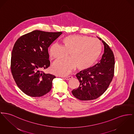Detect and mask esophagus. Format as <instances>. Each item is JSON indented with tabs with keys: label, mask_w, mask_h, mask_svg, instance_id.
<instances>
[{
	"label": "esophagus",
	"mask_w": 134,
	"mask_h": 134,
	"mask_svg": "<svg viewBox=\"0 0 134 134\" xmlns=\"http://www.w3.org/2000/svg\"><path fill=\"white\" fill-rule=\"evenodd\" d=\"M72 78V76H68V77H65L64 78V79H65V80H69L70 79H71Z\"/></svg>",
	"instance_id": "obj_1"
}]
</instances>
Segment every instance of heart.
Returning a JSON list of instances; mask_svg holds the SVG:
<instances>
[{
    "instance_id": "1",
    "label": "heart",
    "mask_w": 134,
    "mask_h": 134,
    "mask_svg": "<svg viewBox=\"0 0 134 134\" xmlns=\"http://www.w3.org/2000/svg\"><path fill=\"white\" fill-rule=\"evenodd\" d=\"M63 42V46L54 43L50 49L51 58L55 59L63 58L70 52V57L52 63L51 70L57 75L66 76L76 66L80 70L89 69L100 53L101 43L95 38L73 35L66 37Z\"/></svg>"
}]
</instances>
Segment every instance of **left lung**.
Masks as SVG:
<instances>
[{"label":"left lung","mask_w":134,"mask_h":134,"mask_svg":"<svg viewBox=\"0 0 134 134\" xmlns=\"http://www.w3.org/2000/svg\"><path fill=\"white\" fill-rule=\"evenodd\" d=\"M104 49L102 58L93 66L76 74L80 82L77 89L72 90L73 96L81 100L98 98L107 90L114 76L115 59L109 46L102 40Z\"/></svg>","instance_id":"1"}]
</instances>
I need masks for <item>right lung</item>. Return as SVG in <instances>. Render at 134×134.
Here are the masks:
<instances>
[{"mask_svg": "<svg viewBox=\"0 0 134 134\" xmlns=\"http://www.w3.org/2000/svg\"><path fill=\"white\" fill-rule=\"evenodd\" d=\"M62 34L36 30L16 42L12 52L11 71L18 87L27 96L42 97L52 88L55 76L41 70L50 66L48 48Z\"/></svg>", "mask_w": 134, "mask_h": 134, "instance_id": "right-lung-1", "label": "right lung"}]
</instances>
